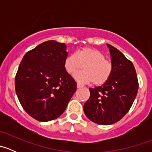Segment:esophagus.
<instances>
[{"label": "esophagus", "mask_w": 152, "mask_h": 152, "mask_svg": "<svg viewBox=\"0 0 152 152\" xmlns=\"http://www.w3.org/2000/svg\"><path fill=\"white\" fill-rule=\"evenodd\" d=\"M84 87V86L81 85V84L77 83V87H78V88H81V87Z\"/></svg>", "instance_id": "1"}]
</instances>
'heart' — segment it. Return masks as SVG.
I'll return each mask as SVG.
<instances>
[{"label": "heart", "instance_id": "obj_1", "mask_svg": "<svg viewBox=\"0 0 152 152\" xmlns=\"http://www.w3.org/2000/svg\"><path fill=\"white\" fill-rule=\"evenodd\" d=\"M85 70L75 75L77 81L82 83L93 82L96 86L107 83L113 71V64L106 59L105 55L93 48L85 47L79 49L76 53L67 56L64 61V67L70 74H73L82 68Z\"/></svg>", "mask_w": 152, "mask_h": 152}]
</instances>
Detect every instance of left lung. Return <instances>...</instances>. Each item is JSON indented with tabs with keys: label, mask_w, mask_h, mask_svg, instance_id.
<instances>
[{
	"label": "left lung",
	"mask_w": 152,
	"mask_h": 152,
	"mask_svg": "<svg viewBox=\"0 0 152 152\" xmlns=\"http://www.w3.org/2000/svg\"><path fill=\"white\" fill-rule=\"evenodd\" d=\"M113 71L104 85L90 88L84 112L94 123L110 125L119 121L131 108L138 90L137 73L132 62L116 48L107 44Z\"/></svg>",
	"instance_id": "left-lung-1"
}]
</instances>
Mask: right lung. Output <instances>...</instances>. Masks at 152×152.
Wrapping results in <instances>:
<instances>
[{
    "label": "right lung",
    "mask_w": 152,
    "mask_h": 152,
    "mask_svg": "<svg viewBox=\"0 0 152 152\" xmlns=\"http://www.w3.org/2000/svg\"><path fill=\"white\" fill-rule=\"evenodd\" d=\"M66 45L54 40L39 44L23 58L15 76V90L23 110L42 122L65 112L76 82L64 67Z\"/></svg>",
    "instance_id": "1"
}]
</instances>
